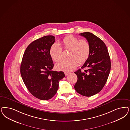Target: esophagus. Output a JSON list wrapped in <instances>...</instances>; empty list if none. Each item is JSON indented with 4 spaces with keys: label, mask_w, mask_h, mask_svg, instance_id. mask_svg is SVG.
Here are the masks:
<instances>
[{
    "label": "esophagus",
    "mask_w": 130,
    "mask_h": 130,
    "mask_svg": "<svg viewBox=\"0 0 130 130\" xmlns=\"http://www.w3.org/2000/svg\"><path fill=\"white\" fill-rule=\"evenodd\" d=\"M64 74L66 76H67L68 75H69L70 74V73L68 72H64Z\"/></svg>",
    "instance_id": "esophagus-1"
}]
</instances>
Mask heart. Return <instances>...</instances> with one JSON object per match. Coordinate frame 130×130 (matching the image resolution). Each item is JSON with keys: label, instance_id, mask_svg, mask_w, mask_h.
Here are the masks:
<instances>
[{"label": "heart", "instance_id": "heart-1", "mask_svg": "<svg viewBox=\"0 0 130 130\" xmlns=\"http://www.w3.org/2000/svg\"><path fill=\"white\" fill-rule=\"evenodd\" d=\"M64 49H69L68 58H64L56 64L58 71L70 72L75 69L81 63L85 62L89 57L91 47L86 39H80L72 35L66 36L61 41ZM50 55L55 61H58L62 57V49L57 43L51 45Z\"/></svg>", "mask_w": 130, "mask_h": 130}]
</instances>
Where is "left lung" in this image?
Returning <instances> with one entry per match:
<instances>
[{"instance_id": "1", "label": "left lung", "mask_w": 130, "mask_h": 130, "mask_svg": "<svg viewBox=\"0 0 130 130\" xmlns=\"http://www.w3.org/2000/svg\"><path fill=\"white\" fill-rule=\"evenodd\" d=\"M85 37L91 47L89 57L82 69L74 73L78 79L74 85L77 93L91 96L99 93L106 84L109 76L111 62L107 47L103 41L89 32L79 34Z\"/></svg>"}]
</instances>
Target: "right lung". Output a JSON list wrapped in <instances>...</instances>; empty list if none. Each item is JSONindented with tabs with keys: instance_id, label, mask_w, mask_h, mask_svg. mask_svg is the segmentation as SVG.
Listing matches in <instances>:
<instances>
[{
	"instance_id": "1",
	"label": "right lung",
	"mask_w": 130,
	"mask_h": 130,
	"mask_svg": "<svg viewBox=\"0 0 130 130\" xmlns=\"http://www.w3.org/2000/svg\"><path fill=\"white\" fill-rule=\"evenodd\" d=\"M55 38L46 36L31 42L24 53L21 64V74L27 89L43 100L54 96L59 81L65 77L63 72L52 70L54 64L49 51Z\"/></svg>"
}]
</instances>
